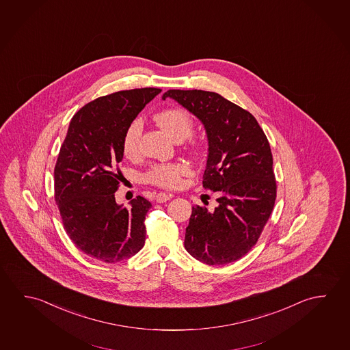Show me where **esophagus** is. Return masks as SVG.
<instances>
[{"instance_id": "esophagus-1", "label": "esophagus", "mask_w": 350, "mask_h": 350, "mask_svg": "<svg viewBox=\"0 0 350 350\" xmlns=\"http://www.w3.org/2000/svg\"><path fill=\"white\" fill-rule=\"evenodd\" d=\"M170 198H172V193H164V192H159L157 197H155V201L157 203H164V202L169 201Z\"/></svg>"}]
</instances>
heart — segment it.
Instances as JSON below:
<instances>
[{
	"label": "heart",
	"instance_id": "obj_1",
	"mask_svg": "<svg viewBox=\"0 0 350 350\" xmlns=\"http://www.w3.org/2000/svg\"><path fill=\"white\" fill-rule=\"evenodd\" d=\"M154 121L160 129L165 131L172 139H186L193 130V122L190 115L181 109H169L160 111L154 116ZM142 122L136 120L130 124L124 137V153L127 157H133L139 149V138L142 135ZM187 172V166L184 164H158L154 165L146 175L147 181L164 189H175L181 183V176Z\"/></svg>",
	"mask_w": 350,
	"mask_h": 350
}]
</instances>
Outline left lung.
Here are the masks:
<instances>
[{
  "label": "left lung",
  "instance_id": "left-lung-1",
  "mask_svg": "<svg viewBox=\"0 0 350 350\" xmlns=\"http://www.w3.org/2000/svg\"><path fill=\"white\" fill-rule=\"evenodd\" d=\"M170 98L201 121L208 141L203 187L218 192L214 211L192 207L185 249L209 266L237 261L254 247L277 193L271 147L257 120L221 95L170 89Z\"/></svg>",
  "mask_w": 350,
  "mask_h": 350
}]
</instances>
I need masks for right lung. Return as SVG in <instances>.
<instances>
[{"mask_svg": "<svg viewBox=\"0 0 350 350\" xmlns=\"http://www.w3.org/2000/svg\"><path fill=\"white\" fill-rule=\"evenodd\" d=\"M161 89L121 90L100 96L71 120L55 166V200L68 237L84 254L107 263L136 255L146 240L152 207L141 196L130 208L115 201L122 180L124 137Z\"/></svg>", "mask_w": 350, "mask_h": 350, "instance_id": "right-lung-1", "label": "right lung"}]
</instances>
